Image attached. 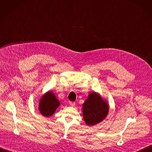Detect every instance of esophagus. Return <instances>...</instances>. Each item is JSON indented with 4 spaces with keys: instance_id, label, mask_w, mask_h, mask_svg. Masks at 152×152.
I'll list each match as a JSON object with an SVG mask.
<instances>
[{
    "instance_id": "1",
    "label": "esophagus",
    "mask_w": 152,
    "mask_h": 152,
    "mask_svg": "<svg viewBox=\"0 0 152 152\" xmlns=\"http://www.w3.org/2000/svg\"><path fill=\"white\" fill-rule=\"evenodd\" d=\"M69 104H70L71 106H75V102H69Z\"/></svg>"
}]
</instances>
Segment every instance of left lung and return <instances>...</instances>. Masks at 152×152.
<instances>
[{"label": "left lung", "instance_id": "1", "mask_svg": "<svg viewBox=\"0 0 152 152\" xmlns=\"http://www.w3.org/2000/svg\"><path fill=\"white\" fill-rule=\"evenodd\" d=\"M83 117L88 126L96 125L107 116V103L95 92L91 93L83 105Z\"/></svg>", "mask_w": 152, "mask_h": 152}]
</instances>
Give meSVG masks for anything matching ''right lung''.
I'll return each mask as SVG.
<instances>
[{
	"instance_id": "add662e5",
	"label": "right lung",
	"mask_w": 152,
	"mask_h": 152,
	"mask_svg": "<svg viewBox=\"0 0 152 152\" xmlns=\"http://www.w3.org/2000/svg\"><path fill=\"white\" fill-rule=\"evenodd\" d=\"M59 105L60 103L54 94L48 92L43 96L40 100L39 105V112L45 117H49L54 114Z\"/></svg>"
}]
</instances>
